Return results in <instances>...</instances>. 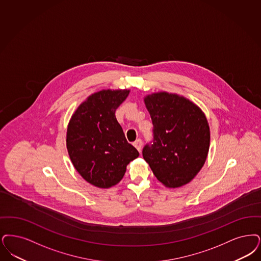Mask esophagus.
<instances>
[{
    "label": "esophagus",
    "instance_id": "34e87169",
    "mask_svg": "<svg viewBox=\"0 0 261 261\" xmlns=\"http://www.w3.org/2000/svg\"><path fill=\"white\" fill-rule=\"evenodd\" d=\"M134 146L139 150V152H141V151H142V146H143L142 140H141V139L136 140L135 142H134Z\"/></svg>",
    "mask_w": 261,
    "mask_h": 261
}]
</instances>
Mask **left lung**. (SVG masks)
<instances>
[{
	"instance_id": "8db88e82",
	"label": "left lung",
	"mask_w": 261,
	"mask_h": 261,
	"mask_svg": "<svg viewBox=\"0 0 261 261\" xmlns=\"http://www.w3.org/2000/svg\"><path fill=\"white\" fill-rule=\"evenodd\" d=\"M153 124V144L143 156L157 179L168 188L190 182L204 166L210 126L204 112L188 98L160 91L144 97Z\"/></svg>"
}]
</instances>
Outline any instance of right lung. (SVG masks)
Masks as SVG:
<instances>
[{
    "label": "right lung",
    "instance_id": "add662e5",
    "mask_svg": "<svg viewBox=\"0 0 261 261\" xmlns=\"http://www.w3.org/2000/svg\"><path fill=\"white\" fill-rule=\"evenodd\" d=\"M129 89H103L91 94L74 111L67 128L66 145L73 167L99 188L117 185L127 165L139 156L115 117Z\"/></svg>",
    "mask_w": 261,
    "mask_h": 261
}]
</instances>
